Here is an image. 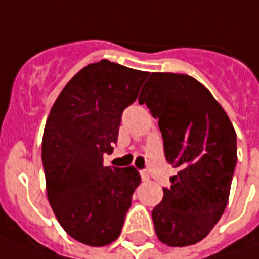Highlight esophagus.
<instances>
[{
	"label": "esophagus",
	"instance_id": "obj_1",
	"mask_svg": "<svg viewBox=\"0 0 259 259\" xmlns=\"http://www.w3.org/2000/svg\"><path fill=\"white\" fill-rule=\"evenodd\" d=\"M141 177H143L144 182H148V180H150V173H148L147 170H143V171H141Z\"/></svg>",
	"mask_w": 259,
	"mask_h": 259
}]
</instances>
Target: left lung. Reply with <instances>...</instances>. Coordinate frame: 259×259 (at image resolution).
Returning <instances> with one entry per match:
<instances>
[{
  "mask_svg": "<svg viewBox=\"0 0 259 259\" xmlns=\"http://www.w3.org/2000/svg\"><path fill=\"white\" fill-rule=\"evenodd\" d=\"M140 104L158 119L167 163L179 170L153 209L168 246L202 241L224 213L236 167V133L224 108L192 76L151 73Z\"/></svg>",
  "mask_w": 259,
  "mask_h": 259,
  "instance_id": "left-lung-1",
  "label": "left lung"
}]
</instances>
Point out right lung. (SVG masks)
I'll use <instances>...</instances> for the list:
<instances>
[{"mask_svg": "<svg viewBox=\"0 0 259 259\" xmlns=\"http://www.w3.org/2000/svg\"><path fill=\"white\" fill-rule=\"evenodd\" d=\"M148 72L101 60L63 88L46 122L41 160L50 206L73 239L91 246L114 242L141 182L131 167H104L118 141L125 108Z\"/></svg>", "mask_w": 259, "mask_h": 259, "instance_id": "add662e5", "label": "right lung"}]
</instances>
